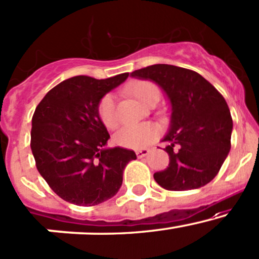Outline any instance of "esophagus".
<instances>
[{
  "label": "esophagus",
  "instance_id": "esophagus-1",
  "mask_svg": "<svg viewBox=\"0 0 259 259\" xmlns=\"http://www.w3.org/2000/svg\"><path fill=\"white\" fill-rule=\"evenodd\" d=\"M149 152H150L149 149H146V147H143V149L136 150V156H138L139 158H143V157H145V156L149 155Z\"/></svg>",
  "mask_w": 259,
  "mask_h": 259
}]
</instances>
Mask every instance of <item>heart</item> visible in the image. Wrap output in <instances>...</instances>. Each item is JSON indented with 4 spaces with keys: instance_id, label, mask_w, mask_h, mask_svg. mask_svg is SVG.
<instances>
[{
    "instance_id": "b5f03b06",
    "label": "heart",
    "mask_w": 259,
    "mask_h": 259,
    "mask_svg": "<svg viewBox=\"0 0 259 259\" xmlns=\"http://www.w3.org/2000/svg\"><path fill=\"white\" fill-rule=\"evenodd\" d=\"M129 91L134 95L141 103L149 104L150 101L155 96L160 95V91L156 84L150 81H135L130 84ZM98 118L101 123L107 129H115L119 124V118L116 114V102L115 97L112 93H107L97 106ZM158 129L153 124H139V125H127L121 127L114 135L113 140L120 147L125 149H139V147L146 146L153 139L157 138Z\"/></svg>"
}]
</instances>
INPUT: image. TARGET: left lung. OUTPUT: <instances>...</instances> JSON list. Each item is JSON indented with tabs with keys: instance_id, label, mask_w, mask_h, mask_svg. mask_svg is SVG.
Masks as SVG:
<instances>
[{
	"instance_id": "1",
	"label": "left lung",
	"mask_w": 259,
	"mask_h": 259,
	"mask_svg": "<svg viewBox=\"0 0 259 259\" xmlns=\"http://www.w3.org/2000/svg\"><path fill=\"white\" fill-rule=\"evenodd\" d=\"M133 77L151 79L171 104L168 167L153 178L167 190L197 189L215 178L231 147L232 118L225 98L195 71L157 64L135 70Z\"/></svg>"
}]
</instances>
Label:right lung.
Segmentation results:
<instances>
[{"label": "right lung", "mask_w": 259, "mask_h": 259, "mask_svg": "<svg viewBox=\"0 0 259 259\" xmlns=\"http://www.w3.org/2000/svg\"><path fill=\"white\" fill-rule=\"evenodd\" d=\"M129 72L106 79L75 76L51 88L35 108L30 147L36 168L59 197L97 205L118 193L133 150L104 149L110 138L98 118V102Z\"/></svg>", "instance_id": "add662e5"}]
</instances>
